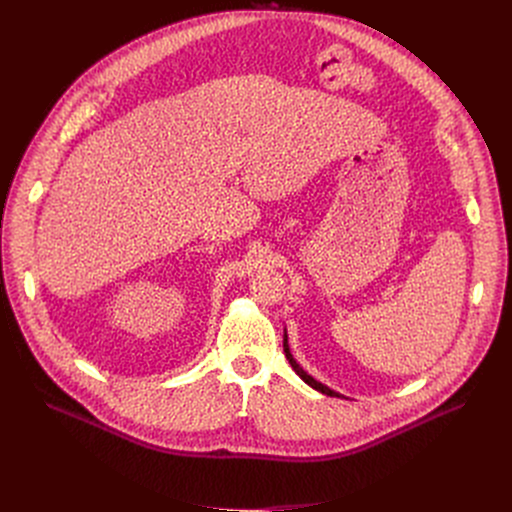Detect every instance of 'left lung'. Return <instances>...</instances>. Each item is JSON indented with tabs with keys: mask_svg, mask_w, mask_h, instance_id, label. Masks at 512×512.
I'll use <instances>...</instances> for the list:
<instances>
[{
	"mask_svg": "<svg viewBox=\"0 0 512 512\" xmlns=\"http://www.w3.org/2000/svg\"><path fill=\"white\" fill-rule=\"evenodd\" d=\"M283 350H285V358L289 360V364H291V369H294L296 371V375L304 381V383H308L312 389H316V391H320V393H324V395H330V397H342L340 393H336V391H332L330 387H326V385H322L320 381H316L312 375H308L302 367H300V364L296 362V358H294V354H291L289 352V344H287V332L283 334Z\"/></svg>",
	"mask_w": 512,
	"mask_h": 512,
	"instance_id": "obj_1",
	"label": "left lung"
}]
</instances>
